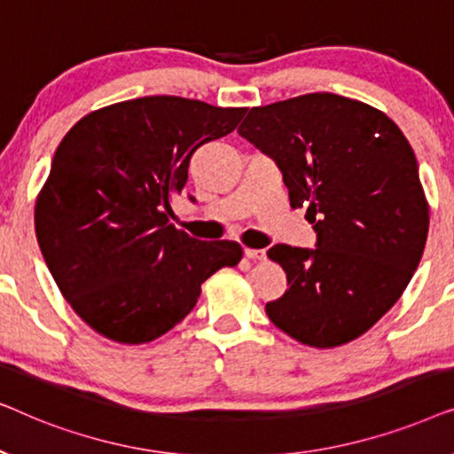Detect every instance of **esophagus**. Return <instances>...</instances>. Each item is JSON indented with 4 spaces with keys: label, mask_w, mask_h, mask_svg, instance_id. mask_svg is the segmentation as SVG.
Here are the masks:
<instances>
[{
    "label": "esophagus",
    "mask_w": 454,
    "mask_h": 454,
    "mask_svg": "<svg viewBox=\"0 0 454 454\" xmlns=\"http://www.w3.org/2000/svg\"><path fill=\"white\" fill-rule=\"evenodd\" d=\"M246 258L250 260H266V250H254V247H244Z\"/></svg>",
    "instance_id": "1"
}]
</instances>
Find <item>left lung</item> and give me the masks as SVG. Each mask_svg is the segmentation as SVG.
I'll use <instances>...</instances> for the list:
<instances>
[{"mask_svg": "<svg viewBox=\"0 0 454 454\" xmlns=\"http://www.w3.org/2000/svg\"><path fill=\"white\" fill-rule=\"evenodd\" d=\"M238 132L275 160L291 207L308 208L318 235L314 250H269L289 285L266 303L270 322L318 349L362 337L426 247L430 208L411 145L382 111L333 92L254 107Z\"/></svg>", "mask_w": 454, "mask_h": 454, "instance_id": "left-lung-1", "label": "left lung"}]
</instances>
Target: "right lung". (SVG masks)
Here are the masks:
<instances>
[{
  "label": "right lung",
  "mask_w": 454,
  "mask_h": 454,
  "mask_svg": "<svg viewBox=\"0 0 454 454\" xmlns=\"http://www.w3.org/2000/svg\"><path fill=\"white\" fill-rule=\"evenodd\" d=\"M244 114L142 97L92 111L59 142L35 231L61 295L92 331L126 345L159 339L192 312L210 275L239 262L238 241L190 238L169 215L192 154Z\"/></svg>",
  "instance_id": "obj_1"
}]
</instances>
